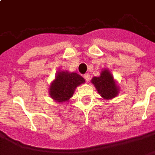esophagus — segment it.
I'll use <instances>...</instances> for the list:
<instances>
[{"label":"esophagus","mask_w":155,"mask_h":155,"mask_svg":"<svg viewBox=\"0 0 155 155\" xmlns=\"http://www.w3.org/2000/svg\"><path fill=\"white\" fill-rule=\"evenodd\" d=\"M84 80H85V81H90V80H91V75H90V74H84Z\"/></svg>","instance_id":"obj_1"}]
</instances>
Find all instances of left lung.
<instances>
[{"instance_id": "1", "label": "left lung", "mask_w": 155, "mask_h": 155, "mask_svg": "<svg viewBox=\"0 0 155 155\" xmlns=\"http://www.w3.org/2000/svg\"><path fill=\"white\" fill-rule=\"evenodd\" d=\"M91 83L104 100L113 99L120 92V88L116 84L112 74L107 69H104L100 76L92 78Z\"/></svg>"}]
</instances>
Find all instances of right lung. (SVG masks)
<instances>
[{"label":"right lung","mask_w":155,"mask_h":155,"mask_svg":"<svg viewBox=\"0 0 155 155\" xmlns=\"http://www.w3.org/2000/svg\"><path fill=\"white\" fill-rule=\"evenodd\" d=\"M85 81L77 73L59 71L50 86V95L56 102L68 101L74 94V90Z\"/></svg>","instance_id":"right-lung-1"}]
</instances>
